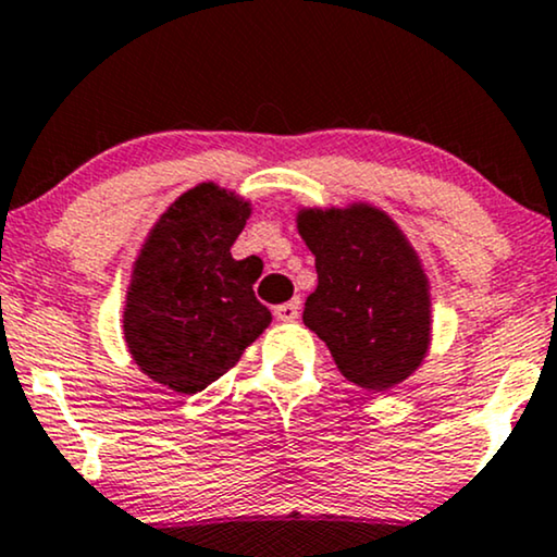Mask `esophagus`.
I'll return each mask as SVG.
<instances>
[{
  "instance_id": "esophagus-1",
  "label": "esophagus",
  "mask_w": 557,
  "mask_h": 557,
  "mask_svg": "<svg viewBox=\"0 0 557 557\" xmlns=\"http://www.w3.org/2000/svg\"><path fill=\"white\" fill-rule=\"evenodd\" d=\"M300 313V300H287V304L274 308V317L280 321H296Z\"/></svg>"
}]
</instances>
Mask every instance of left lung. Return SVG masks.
Instances as JSON below:
<instances>
[{
	"mask_svg": "<svg viewBox=\"0 0 557 557\" xmlns=\"http://www.w3.org/2000/svg\"><path fill=\"white\" fill-rule=\"evenodd\" d=\"M298 233L319 274L304 324L324 339L339 373L368 392L412 376L431 345V290L399 225L355 202L300 210Z\"/></svg>",
	"mask_w": 557,
	"mask_h": 557,
	"instance_id": "left-lung-1",
	"label": "left lung"
}]
</instances>
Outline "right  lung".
Segmentation results:
<instances>
[{
    "label": "right lung",
    "mask_w": 557,
    "mask_h": 557,
    "mask_svg": "<svg viewBox=\"0 0 557 557\" xmlns=\"http://www.w3.org/2000/svg\"><path fill=\"white\" fill-rule=\"evenodd\" d=\"M249 214L238 194L207 181L160 214L134 261L126 347L139 371L173 392H202L270 326V308L253 296L261 272L231 257Z\"/></svg>",
    "instance_id": "right-lung-1"
}]
</instances>
